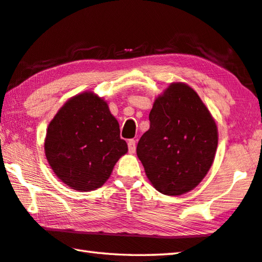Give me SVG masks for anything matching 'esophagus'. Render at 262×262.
I'll return each mask as SVG.
<instances>
[{
    "label": "esophagus",
    "instance_id": "esophagus-1",
    "mask_svg": "<svg viewBox=\"0 0 262 262\" xmlns=\"http://www.w3.org/2000/svg\"><path fill=\"white\" fill-rule=\"evenodd\" d=\"M127 147H128V152L131 154H134L136 152V140L130 139L127 141Z\"/></svg>",
    "mask_w": 262,
    "mask_h": 262
}]
</instances>
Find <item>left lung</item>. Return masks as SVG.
<instances>
[{
	"label": "left lung",
	"instance_id": "1",
	"mask_svg": "<svg viewBox=\"0 0 262 262\" xmlns=\"http://www.w3.org/2000/svg\"><path fill=\"white\" fill-rule=\"evenodd\" d=\"M150 125L137 155L155 190L182 195L207 175L219 143L217 126L198 93L185 82H171L153 103Z\"/></svg>",
	"mask_w": 262,
	"mask_h": 262
}]
</instances>
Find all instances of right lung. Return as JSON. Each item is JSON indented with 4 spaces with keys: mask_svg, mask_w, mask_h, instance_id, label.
<instances>
[{
    "mask_svg": "<svg viewBox=\"0 0 262 262\" xmlns=\"http://www.w3.org/2000/svg\"><path fill=\"white\" fill-rule=\"evenodd\" d=\"M126 153L117 119L103 98L91 91L69 99L47 127L46 158L59 181L72 190L99 189Z\"/></svg>",
    "mask_w": 262,
    "mask_h": 262,
    "instance_id": "obj_1",
    "label": "right lung"
}]
</instances>
